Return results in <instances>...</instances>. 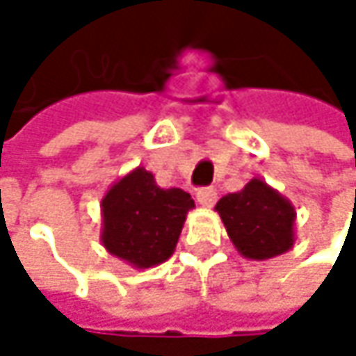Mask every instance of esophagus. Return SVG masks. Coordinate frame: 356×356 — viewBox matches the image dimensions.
<instances>
[{"mask_svg":"<svg viewBox=\"0 0 356 356\" xmlns=\"http://www.w3.org/2000/svg\"><path fill=\"white\" fill-rule=\"evenodd\" d=\"M195 200H197L202 206H206V208H212V206L216 204V189H212V187L197 189V193H195Z\"/></svg>","mask_w":356,"mask_h":356,"instance_id":"obj_1","label":"esophagus"}]
</instances>
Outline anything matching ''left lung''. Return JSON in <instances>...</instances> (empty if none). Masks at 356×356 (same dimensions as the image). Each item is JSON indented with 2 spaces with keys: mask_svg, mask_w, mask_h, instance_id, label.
<instances>
[{
  "mask_svg": "<svg viewBox=\"0 0 356 356\" xmlns=\"http://www.w3.org/2000/svg\"><path fill=\"white\" fill-rule=\"evenodd\" d=\"M235 249L255 261L286 253L295 245L297 210L289 197L253 177L241 191L227 193L216 208Z\"/></svg>",
  "mask_w": 356,
  "mask_h": 356,
  "instance_id": "left-lung-1",
  "label": "left lung"
}]
</instances>
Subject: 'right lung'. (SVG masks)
<instances>
[{
    "label": "right lung",
    "instance_id": "1",
    "mask_svg": "<svg viewBox=\"0 0 356 356\" xmlns=\"http://www.w3.org/2000/svg\"><path fill=\"white\" fill-rule=\"evenodd\" d=\"M193 208L187 191L165 189L150 171L136 167L103 195L101 243L131 268L159 266L173 255L187 212Z\"/></svg>",
    "mask_w": 356,
    "mask_h": 356
}]
</instances>
